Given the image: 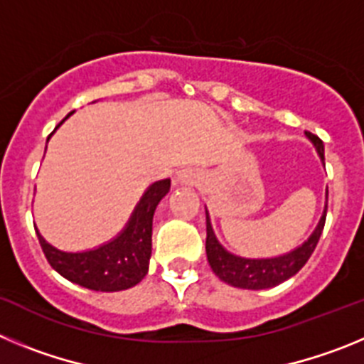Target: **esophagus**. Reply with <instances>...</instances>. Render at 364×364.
Masks as SVG:
<instances>
[{
	"instance_id": "esophagus-1",
	"label": "esophagus",
	"mask_w": 364,
	"mask_h": 364,
	"mask_svg": "<svg viewBox=\"0 0 364 364\" xmlns=\"http://www.w3.org/2000/svg\"><path fill=\"white\" fill-rule=\"evenodd\" d=\"M195 173L189 171V169H184V171H180L178 176H176V180H178L180 184H195Z\"/></svg>"
}]
</instances>
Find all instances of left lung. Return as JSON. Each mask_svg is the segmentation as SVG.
Wrapping results in <instances>:
<instances>
[{"instance_id":"obj_1","label":"left lung","mask_w":364,"mask_h":364,"mask_svg":"<svg viewBox=\"0 0 364 364\" xmlns=\"http://www.w3.org/2000/svg\"><path fill=\"white\" fill-rule=\"evenodd\" d=\"M304 134L314 144L321 162L324 164L323 140L319 136H315V134L308 133V131ZM326 208L328 200L324 204L323 217H321L319 224L314 230V233L308 237V240H304L301 246L291 250L290 253H284V255L279 257H269V259H247V257H239L235 255V253L228 252L226 247L222 246L217 237H215L210 213L205 211V231H208V237H205V253H208V262H210L211 269H213L215 275L220 281H224L230 286H235V288L266 290V288H273V286L281 284V282L294 277L295 273L306 264L310 255L314 253L315 246L319 242L321 233H323L324 220H326Z\"/></svg>"}]
</instances>
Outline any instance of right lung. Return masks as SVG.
<instances>
[{
  "label": "right lung",
  "mask_w": 364,
  "mask_h": 364,
  "mask_svg": "<svg viewBox=\"0 0 364 364\" xmlns=\"http://www.w3.org/2000/svg\"><path fill=\"white\" fill-rule=\"evenodd\" d=\"M70 114L73 112H69L58 124V127ZM53 134H49V138ZM169 188H171L169 178L151 184L144 191L142 198L131 213L124 230L109 242L92 247V250H85V252H62L47 242L36 228L41 250L49 260V264L67 281L95 291H120L136 286L146 277L149 269L154 210L169 193Z\"/></svg>",
  "instance_id": "right-lung-1"
}]
</instances>
